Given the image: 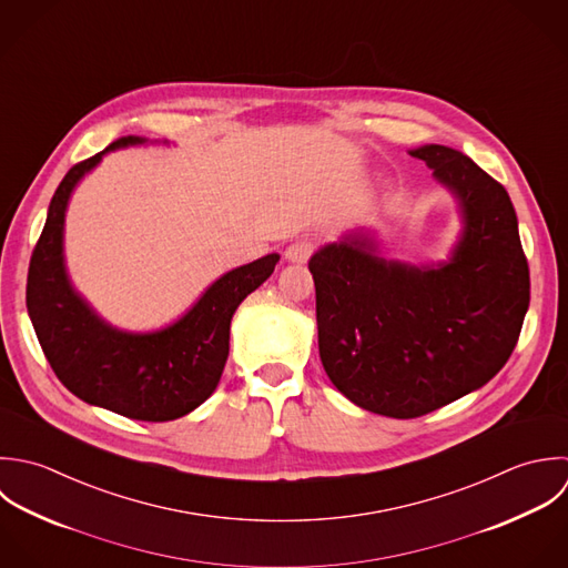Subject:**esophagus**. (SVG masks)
<instances>
[{"mask_svg":"<svg viewBox=\"0 0 568 568\" xmlns=\"http://www.w3.org/2000/svg\"><path fill=\"white\" fill-rule=\"evenodd\" d=\"M313 251H315V242H313V237H300V240H295V242H291V244L286 246L284 257H286L288 262L304 264V262H308V260H311Z\"/></svg>","mask_w":568,"mask_h":568,"instance_id":"34e87169","label":"esophagus"}]
</instances>
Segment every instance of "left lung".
<instances>
[{"instance_id":"obj_1","label":"left lung","mask_w":568,"mask_h":568,"mask_svg":"<svg viewBox=\"0 0 568 568\" xmlns=\"http://www.w3.org/2000/svg\"><path fill=\"white\" fill-rule=\"evenodd\" d=\"M409 156L458 200L463 233L449 260H385L371 235L348 233L308 262L326 375L355 405L392 418L429 414L496 377L531 288L507 190L452 148Z\"/></svg>"}]
</instances>
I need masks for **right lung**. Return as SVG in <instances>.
Here are the masks:
<instances>
[{
    "label": "right lung",
    "instance_id": "right-lung-1",
    "mask_svg": "<svg viewBox=\"0 0 568 568\" xmlns=\"http://www.w3.org/2000/svg\"><path fill=\"white\" fill-rule=\"evenodd\" d=\"M141 143L145 139L123 136L65 174L30 257L26 306L50 368L74 396L134 420L163 423L190 414L213 394L229 357L231 317L271 277L280 255L224 273L163 331L128 333L101 320L65 271V209L77 183L105 152Z\"/></svg>",
    "mask_w": 568,
    "mask_h": 568
}]
</instances>
